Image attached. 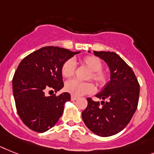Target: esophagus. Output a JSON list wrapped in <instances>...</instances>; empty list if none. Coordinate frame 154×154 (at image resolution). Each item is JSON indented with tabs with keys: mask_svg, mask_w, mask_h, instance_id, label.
Wrapping results in <instances>:
<instances>
[{
	"mask_svg": "<svg viewBox=\"0 0 154 154\" xmlns=\"http://www.w3.org/2000/svg\"><path fill=\"white\" fill-rule=\"evenodd\" d=\"M71 99H72V101H75L78 99V97H76V96H74V95H72V97H71Z\"/></svg>",
	"mask_w": 154,
	"mask_h": 154,
	"instance_id": "1",
	"label": "esophagus"
}]
</instances>
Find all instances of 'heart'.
<instances>
[{
  "instance_id": "obj_1",
  "label": "heart",
  "mask_w": 154,
  "mask_h": 154,
  "mask_svg": "<svg viewBox=\"0 0 154 154\" xmlns=\"http://www.w3.org/2000/svg\"><path fill=\"white\" fill-rule=\"evenodd\" d=\"M82 63L91 71L89 79H92L99 86H104L109 81V75L107 72L102 70L103 63L98 57L95 56H86L82 59ZM75 72V63L73 60H67L61 68L62 75L65 78H71ZM65 90L74 96H81L86 94H92L94 91V86L92 82H79L78 80H70L65 83Z\"/></svg>"
}]
</instances>
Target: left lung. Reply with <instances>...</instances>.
I'll return each instance as SVG.
<instances>
[{
	"mask_svg": "<svg viewBox=\"0 0 154 154\" xmlns=\"http://www.w3.org/2000/svg\"><path fill=\"white\" fill-rule=\"evenodd\" d=\"M94 53L109 66L110 81L96 95L103 100L101 104L87 98L88 105L82 112V118L94 134L109 137L121 131L129 124L138 107L140 88L133 70L120 56L113 52Z\"/></svg>",
	"mask_w": 154,
	"mask_h": 154,
	"instance_id": "left-lung-1",
	"label": "left lung"
}]
</instances>
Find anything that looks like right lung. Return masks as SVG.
<instances>
[{"mask_svg":"<svg viewBox=\"0 0 154 154\" xmlns=\"http://www.w3.org/2000/svg\"><path fill=\"white\" fill-rule=\"evenodd\" d=\"M79 53L45 46L26 56L20 63L12 79V91L18 114L30 129L42 133L59 120L71 95L65 92L58 96H46L45 93L48 90L57 92L63 88L62 65Z\"/></svg>","mask_w":154,"mask_h":154,"instance_id":"right-lung-1","label":"right lung"}]
</instances>
